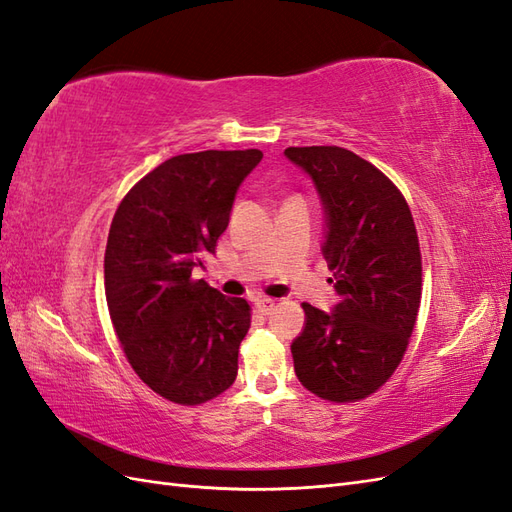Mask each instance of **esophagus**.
<instances>
[{
	"label": "esophagus",
	"mask_w": 512,
	"mask_h": 512,
	"mask_svg": "<svg viewBox=\"0 0 512 512\" xmlns=\"http://www.w3.org/2000/svg\"><path fill=\"white\" fill-rule=\"evenodd\" d=\"M255 307L259 313H264V316H268V313L274 309V300L272 298H257L255 300Z\"/></svg>",
	"instance_id": "esophagus-1"
}]
</instances>
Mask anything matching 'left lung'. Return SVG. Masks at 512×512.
<instances>
[{
    "label": "left lung",
    "mask_w": 512,
    "mask_h": 512,
    "mask_svg": "<svg viewBox=\"0 0 512 512\" xmlns=\"http://www.w3.org/2000/svg\"><path fill=\"white\" fill-rule=\"evenodd\" d=\"M324 209L322 255L339 296L331 311L303 305L294 372L331 402L370 396L396 372L422 298V257L411 209L393 183L342 147H290Z\"/></svg>",
    "instance_id": "1"
}]
</instances>
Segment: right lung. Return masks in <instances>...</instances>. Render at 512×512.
Returning <instances> with one entry per match:
<instances>
[{
  "label": "right lung",
  "mask_w": 512,
  "mask_h": 512,
  "mask_svg": "<svg viewBox=\"0 0 512 512\" xmlns=\"http://www.w3.org/2000/svg\"><path fill=\"white\" fill-rule=\"evenodd\" d=\"M259 149L183 153L153 168L116 209L106 246V298L131 368L162 398L194 406L238 376L251 326L244 298L194 281L227 229Z\"/></svg>",
  "instance_id": "obj_1"
}]
</instances>
